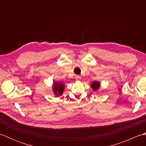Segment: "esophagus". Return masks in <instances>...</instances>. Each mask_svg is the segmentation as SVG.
Listing matches in <instances>:
<instances>
[{
    "mask_svg": "<svg viewBox=\"0 0 146 146\" xmlns=\"http://www.w3.org/2000/svg\"><path fill=\"white\" fill-rule=\"evenodd\" d=\"M75 78H76V80H78V81H80V80H81V76H80V75H76V77H75Z\"/></svg>",
    "mask_w": 146,
    "mask_h": 146,
    "instance_id": "obj_1",
    "label": "esophagus"
}]
</instances>
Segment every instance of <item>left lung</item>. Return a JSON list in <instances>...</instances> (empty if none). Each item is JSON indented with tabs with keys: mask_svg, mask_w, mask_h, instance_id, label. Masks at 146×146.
<instances>
[{
	"mask_svg": "<svg viewBox=\"0 0 146 146\" xmlns=\"http://www.w3.org/2000/svg\"><path fill=\"white\" fill-rule=\"evenodd\" d=\"M100 86V83L98 82H94L91 83V87L94 91H97Z\"/></svg>",
	"mask_w": 146,
	"mask_h": 146,
	"instance_id": "1",
	"label": "left lung"
}]
</instances>
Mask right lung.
Masks as SVG:
<instances>
[{
  "label": "right lung",
  "instance_id": "obj_1",
  "mask_svg": "<svg viewBox=\"0 0 146 146\" xmlns=\"http://www.w3.org/2000/svg\"><path fill=\"white\" fill-rule=\"evenodd\" d=\"M65 85L63 83L54 82L52 84V90L54 92V94L58 97L63 94Z\"/></svg>",
  "mask_w": 146,
  "mask_h": 146
}]
</instances>
